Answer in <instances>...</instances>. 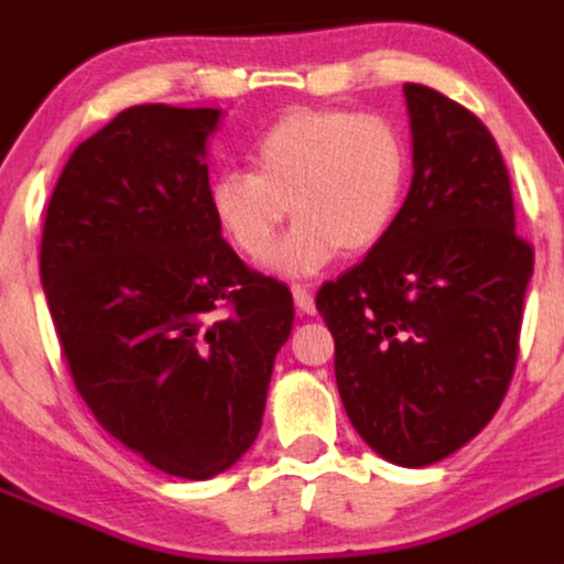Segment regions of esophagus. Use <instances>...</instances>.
Listing matches in <instances>:
<instances>
[{
	"mask_svg": "<svg viewBox=\"0 0 564 564\" xmlns=\"http://www.w3.org/2000/svg\"><path fill=\"white\" fill-rule=\"evenodd\" d=\"M292 297H295L297 312H304V315H312V312H315V301H312L306 286H292Z\"/></svg>",
	"mask_w": 564,
	"mask_h": 564,
	"instance_id": "esophagus-1",
	"label": "esophagus"
}]
</instances>
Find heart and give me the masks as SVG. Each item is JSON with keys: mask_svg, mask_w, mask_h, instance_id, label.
<instances>
[{"mask_svg": "<svg viewBox=\"0 0 564 564\" xmlns=\"http://www.w3.org/2000/svg\"><path fill=\"white\" fill-rule=\"evenodd\" d=\"M249 158L252 172L212 177V217L240 254L258 258L292 206L295 226L263 258L286 278H312L338 252H372L399 220L413 172L390 117L347 108H292L260 131Z\"/></svg>", "mask_w": 564, "mask_h": 564, "instance_id": "obj_1", "label": "heart"}]
</instances>
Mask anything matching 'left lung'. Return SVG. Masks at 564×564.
I'll use <instances>...</instances> for the list:
<instances>
[{"mask_svg":"<svg viewBox=\"0 0 564 564\" xmlns=\"http://www.w3.org/2000/svg\"><path fill=\"white\" fill-rule=\"evenodd\" d=\"M404 99L413 183L399 220L315 306L352 427L392 465L427 467L479 435L508 392L533 249L485 122L427 85L406 83Z\"/></svg>","mask_w":564,"mask_h":564,"instance_id":"left-lung-1","label":"left lung"}]
</instances>
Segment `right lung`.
I'll use <instances>...</instances> for the list:
<instances>
[{
	"instance_id": "right-lung-1",
	"label": "right lung",
	"mask_w": 564,
	"mask_h": 564,
	"mask_svg": "<svg viewBox=\"0 0 564 564\" xmlns=\"http://www.w3.org/2000/svg\"><path fill=\"white\" fill-rule=\"evenodd\" d=\"M220 108H126L77 145L51 194L40 274L79 395L151 467L203 481L263 424L295 321L209 209Z\"/></svg>"
}]
</instances>
